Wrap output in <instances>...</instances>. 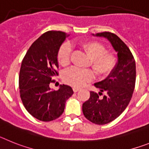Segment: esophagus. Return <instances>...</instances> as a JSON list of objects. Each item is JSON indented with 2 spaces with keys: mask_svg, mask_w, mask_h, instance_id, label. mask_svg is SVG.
<instances>
[{
  "mask_svg": "<svg viewBox=\"0 0 149 149\" xmlns=\"http://www.w3.org/2000/svg\"><path fill=\"white\" fill-rule=\"evenodd\" d=\"M73 90L74 92H77V91H79L80 90V88H73Z\"/></svg>",
  "mask_w": 149,
  "mask_h": 149,
  "instance_id": "34e87169",
  "label": "esophagus"
}]
</instances>
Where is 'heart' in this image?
<instances>
[{"instance_id":"1","label":"heart","mask_w":149,"mask_h":149,"mask_svg":"<svg viewBox=\"0 0 149 149\" xmlns=\"http://www.w3.org/2000/svg\"><path fill=\"white\" fill-rule=\"evenodd\" d=\"M80 47L91 58V65L94 71L100 77H104L111 73L116 64L114 54L107 52L105 46L97 41H85L79 44ZM72 47L68 42H64L59 48L57 58L63 67L70 64ZM94 78V73L91 70L79 69L73 67L63 73V81L67 85L79 88Z\"/></svg>"}]
</instances>
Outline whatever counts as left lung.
Wrapping results in <instances>:
<instances>
[{
  "label": "left lung",
  "instance_id": "8db88e82",
  "mask_svg": "<svg viewBox=\"0 0 149 149\" xmlns=\"http://www.w3.org/2000/svg\"><path fill=\"white\" fill-rule=\"evenodd\" d=\"M92 35L108 40L118 57L116 66L107 78L94 83L99 92L91 91L89 99L82 104L85 117L102 125L117 118L128 106L135 88L136 63L129 48L117 35L109 32ZM103 93V97L99 98Z\"/></svg>",
  "mask_w": 149,
  "mask_h": 149
}]
</instances>
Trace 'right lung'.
<instances>
[{
	"instance_id": "obj_1",
	"label": "right lung",
	"mask_w": 149,
	"mask_h": 149,
	"mask_svg": "<svg viewBox=\"0 0 149 149\" xmlns=\"http://www.w3.org/2000/svg\"><path fill=\"white\" fill-rule=\"evenodd\" d=\"M69 37L64 32L50 31L32 43L23 58L19 73L20 97L23 105L32 116L42 121L60 117L65 103L73 94L69 85H61L58 91L50 88L52 79L58 76L57 55Z\"/></svg>"
}]
</instances>
